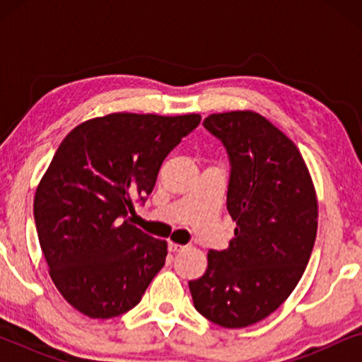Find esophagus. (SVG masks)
<instances>
[{
    "label": "esophagus",
    "mask_w": 362,
    "mask_h": 362,
    "mask_svg": "<svg viewBox=\"0 0 362 362\" xmlns=\"http://www.w3.org/2000/svg\"><path fill=\"white\" fill-rule=\"evenodd\" d=\"M170 252H181V250H185L186 247L185 245H181V244H177V242H170Z\"/></svg>",
    "instance_id": "obj_1"
}]
</instances>
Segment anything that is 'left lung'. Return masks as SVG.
<instances>
[{
    "label": "left lung",
    "mask_w": 362,
    "mask_h": 362,
    "mask_svg": "<svg viewBox=\"0 0 362 362\" xmlns=\"http://www.w3.org/2000/svg\"><path fill=\"white\" fill-rule=\"evenodd\" d=\"M204 127L230 158L227 211L237 227L226 250L207 254L189 281L196 310L224 328L274 313L295 290L318 229V199L293 141L254 110L212 113Z\"/></svg>",
    "instance_id": "obj_1"
}]
</instances>
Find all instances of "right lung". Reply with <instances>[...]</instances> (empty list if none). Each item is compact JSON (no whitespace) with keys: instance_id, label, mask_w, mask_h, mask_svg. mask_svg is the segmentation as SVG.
<instances>
[{"instance_id":"right-lung-1","label":"right lung","mask_w":362,"mask_h":362,"mask_svg":"<svg viewBox=\"0 0 362 362\" xmlns=\"http://www.w3.org/2000/svg\"><path fill=\"white\" fill-rule=\"evenodd\" d=\"M199 122V113L117 112L82 122L59 145L37 185L34 219L54 285L82 315L127 313L163 269L166 240L145 234L128 214Z\"/></svg>"}]
</instances>
